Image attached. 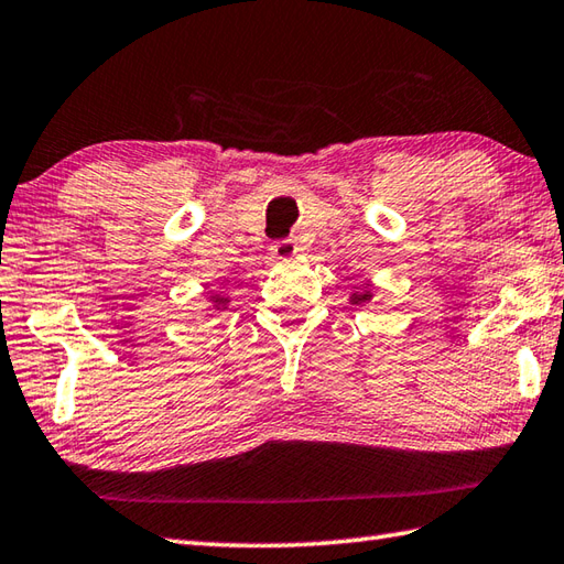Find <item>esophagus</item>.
Here are the masks:
<instances>
[{"instance_id": "34e87169", "label": "esophagus", "mask_w": 564, "mask_h": 564, "mask_svg": "<svg viewBox=\"0 0 564 564\" xmlns=\"http://www.w3.org/2000/svg\"><path fill=\"white\" fill-rule=\"evenodd\" d=\"M271 253L275 259H291V257H295L297 253V245L293 239H281V241H275V245L271 247Z\"/></svg>"}]
</instances>
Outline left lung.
<instances>
[{"mask_svg": "<svg viewBox=\"0 0 564 564\" xmlns=\"http://www.w3.org/2000/svg\"><path fill=\"white\" fill-rule=\"evenodd\" d=\"M371 301V291L369 289H361V291H355L351 293V297H349V303H355V305H361V303H369Z\"/></svg>", "mask_w": 564, "mask_h": 564, "instance_id": "left-lung-1", "label": "left lung"}]
</instances>
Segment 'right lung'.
<instances>
[{"label": "right lung", "mask_w": 564, "mask_h": 564, "mask_svg": "<svg viewBox=\"0 0 564 564\" xmlns=\"http://www.w3.org/2000/svg\"><path fill=\"white\" fill-rule=\"evenodd\" d=\"M209 301H213V305L217 307V311H223V307H227L229 297H223V295H209Z\"/></svg>", "instance_id": "add662e5"}]
</instances>
